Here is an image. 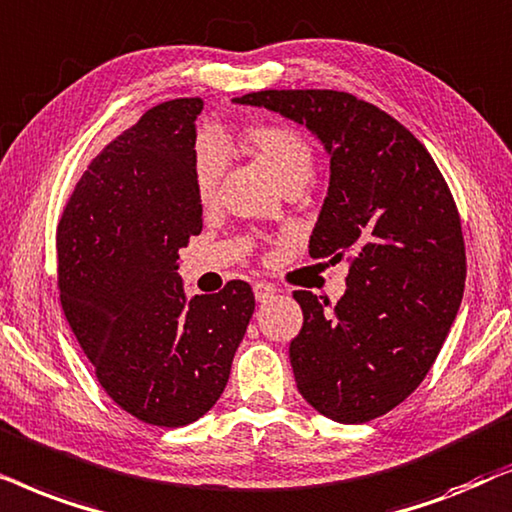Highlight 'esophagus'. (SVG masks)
Wrapping results in <instances>:
<instances>
[{
    "instance_id": "obj_1",
    "label": "esophagus",
    "mask_w": 512,
    "mask_h": 512,
    "mask_svg": "<svg viewBox=\"0 0 512 512\" xmlns=\"http://www.w3.org/2000/svg\"><path fill=\"white\" fill-rule=\"evenodd\" d=\"M252 292H255L257 302H267V299H271V297L276 295V285L264 283V281H257L255 285H252Z\"/></svg>"
}]
</instances>
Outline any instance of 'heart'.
<instances>
[{"instance_id": "heart-1", "label": "heart", "mask_w": 512, "mask_h": 512, "mask_svg": "<svg viewBox=\"0 0 512 512\" xmlns=\"http://www.w3.org/2000/svg\"><path fill=\"white\" fill-rule=\"evenodd\" d=\"M241 149L260 163L281 189H302L313 175V147L295 128L283 124H255L241 135ZM224 152L203 140L194 152L192 180L201 206H213L224 175Z\"/></svg>"}]
</instances>
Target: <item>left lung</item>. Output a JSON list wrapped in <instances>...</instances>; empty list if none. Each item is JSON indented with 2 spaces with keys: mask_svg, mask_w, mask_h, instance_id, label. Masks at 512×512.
<instances>
[{
  "mask_svg": "<svg viewBox=\"0 0 512 512\" xmlns=\"http://www.w3.org/2000/svg\"><path fill=\"white\" fill-rule=\"evenodd\" d=\"M306 126L330 156L311 257L349 255L339 302L297 290L304 325L290 342L299 393L339 424L400 405L431 370L466 281L461 220L426 147L379 107L342 91L234 98Z\"/></svg>",
  "mask_w": 512,
  "mask_h": 512,
  "instance_id": "obj_1",
  "label": "left lung"
}]
</instances>
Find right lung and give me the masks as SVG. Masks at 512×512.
Returning a JSON list of instances; mask_svg holds the SVG:
<instances>
[{
    "instance_id": "obj_1",
    "label": "right lung",
    "mask_w": 512,
    "mask_h": 512,
    "mask_svg": "<svg viewBox=\"0 0 512 512\" xmlns=\"http://www.w3.org/2000/svg\"><path fill=\"white\" fill-rule=\"evenodd\" d=\"M201 98L161 102L109 142L58 224L60 304L95 377L152 426L203 417L229 381L255 297L231 281L187 297L180 248L203 229L192 163Z\"/></svg>"
}]
</instances>
